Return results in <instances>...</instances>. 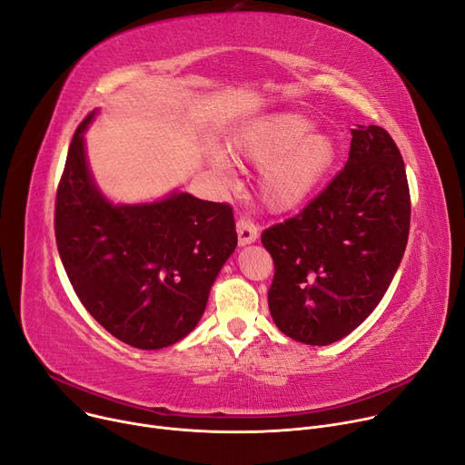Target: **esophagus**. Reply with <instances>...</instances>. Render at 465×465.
Returning a JSON list of instances; mask_svg holds the SVG:
<instances>
[{
	"label": "esophagus",
	"mask_w": 465,
	"mask_h": 465,
	"mask_svg": "<svg viewBox=\"0 0 465 465\" xmlns=\"http://www.w3.org/2000/svg\"><path fill=\"white\" fill-rule=\"evenodd\" d=\"M236 232H238V243L240 245H247V243H252L259 238L257 225L247 218H240L236 222Z\"/></svg>",
	"instance_id": "34e87169"
}]
</instances>
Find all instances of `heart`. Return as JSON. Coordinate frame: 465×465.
<instances>
[{
	"label": "heart",
	"mask_w": 465,
	"mask_h": 465,
	"mask_svg": "<svg viewBox=\"0 0 465 465\" xmlns=\"http://www.w3.org/2000/svg\"><path fill=\"white\" fill-rule=\"evenodd\" d=\"M312 123L294 112L266 115L234 135V156L262 165L259 195L272 212L300 208L331 169L337 147ZM222 167V160L216 162Z\"/></svg>",
	"instance_id": "b5f03b06"
}]
</instances>
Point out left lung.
<instances>
[{
	"label": "left lung",
	"mask_w": 465,
	"mask_h": 465,
	"mask_svg": "<svg viewBox=\"0 0 465 465\" xmlns=\"http://www.w3.org/2000/svg\"><path fill=\"white\" fill-rule=\"evenodd\" d=\"M410 188L397 143L351 128L346 165L300 213L261 236L275 273L268 305L291 339L326 346L376 309L410 234Z\"/></svg>",
	"instance_id": "1"
}]
</instances>
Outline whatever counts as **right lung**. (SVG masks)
Wrapping results in <instances>:
<instances>
[{
	"instance_id": "right-lung-1",
	"label": "right lung",
	"mask_w": 465,
	"mask_h": 465,
	"mask_svg": "<svg viewBox=\"0 0 465 465\" xmlns=\"http://www.w3.org/2000/svg\"><path fill=\"white\" fill-rule=\"evenodd\" d=\"M76 128L55 195V242L70 284L119 341L160 350L201 320L238 243L232 208L171 193L151 204H112L93 183Z\"/></svg>"
}]
</instances>
